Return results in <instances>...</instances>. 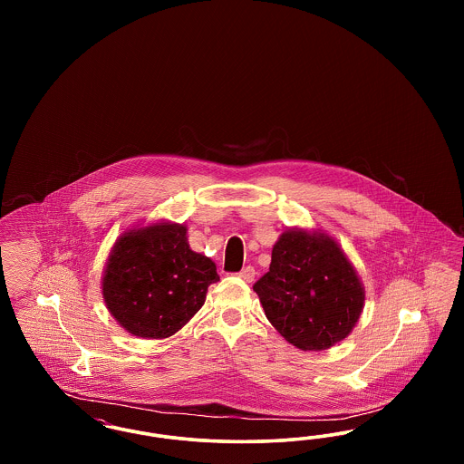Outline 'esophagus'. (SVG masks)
Segmentation results:
<instances>
[{"label": "esophagus", "mask_w": 464, "mask_h": 464, "mask_svg": "<svg viewBox=\"0 0 464 464\" xmlns=\"http://www.w3.org/2000/svg\"><path fill=\"white\" fill-rule=\"evenodd\" d=\"M238 276L242 278L243 282L250 284V282L254 280V276H256V269H254L252 266H246V267H243L242 271L238 273Z\"/></svg>", "instance_id": "esophagus-1"}]
</instances>
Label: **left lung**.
<instances>
[{"mask_svg": "<svg viewBox=\"0 0 464 464\" xmlns=\"http://www.w3.org/2000/svg\"><path fill=\"white\" fill-rule=\"evenodd\" d=\"M254 290L271 325L303 352L329 350L348 337L365 303L352 261L322 229H285Z\"/></svg>", "mask_w": 464, "mask_h": 464, "instance_id": "8db88e82", "label": "left lung"}]
</instances>
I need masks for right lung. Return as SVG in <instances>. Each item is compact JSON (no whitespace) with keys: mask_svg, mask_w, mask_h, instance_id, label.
<instances>
[{"mask_svg":"<svg viewBox=\"0 0 464 464\" xmlns=\"http://www.w3.org/2000/svg\"><path fill=\"white\" fill-rule=\"evenodd\" d=\"M218 280L214 261L191 250L184 224L153 222L118 237L104 267L102 297L129 334L165 339L198 313Z\"/></svg>","mask_w":464,"mask_h":464,"instance_id":"add662e5","label":"right lung"}]
</instances>
